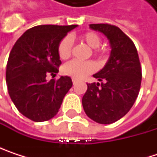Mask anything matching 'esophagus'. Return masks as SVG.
Masks as SVG:
<instances>
[{
    "label": "esophagus",
    "instance_id": "34e87169",
    "mask_svg": "<svg viewBox=\"0 0 157 157\" xmlns=\"http://www.w3.org/2000/svg\"><path fill=\"white\" fill-rule=\"evenodd\" d=\"M77 82H78V80L73 78V83H74V84H75V83H77Z\"/></svg>",
    "mask_w": 157,
    "mask_h": 157
}]
</instances>
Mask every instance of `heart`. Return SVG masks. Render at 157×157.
I'll use <instances>...</instances> for the list:
<instances>
[{"label":"heart","instance_id":"obj_1","mask_svg":"<svg viewBox=\"0 0 157 157\" xmlns=\"http://www.w3.org/2000/svg\"><path fill=\"white\" fill-rule=\"evenodd\" d=\"M80 40L82 43H84L88 47L94 49V52L96 54L103 53V51L97 49L101 44V38L97 33L94 32L85 33L80 36ZM72 48H73L72 40L69 37L63 38L58 47V53L60 58L63 60L68 59L71 56ZM94 70V64L91 61L80 62L76 60H73L63 66V73L65 75L71 76L75 79L83 78L86 75L93 73Z\"/></svg>","mask_w":157,"mask_h":157}]
</instances>
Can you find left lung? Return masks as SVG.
Segmentation results:
<instances>
[{"mask_svg": "<svg viewBox=\"0 0 157 157\" xmlns=\"http://www.w3.org/2000/svg\"><path fill=\"white\" fill-rule=\"evenodd\" d=\"M109 41L111 52L105 65L93 76L100 82L87 83L82 104L86 115L98 124H109L124 116L140 90L142 70L134 43L118 27L90 24Z\"/></svg>", "mask_w": 157, "mask_h": 157, "instance_id": "left-lung-1", "label": "left lung"}]
</instances>
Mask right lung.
I'll list each match as a JSON object with an SVG mask.
<instances>
[{
    "label": "right lung",
    "mask_w": 157,
    "mask_h": 157,
    "mask_svg": "<svg viewBox=\"0 0 157 157\" xmlns=\"http://www.w3.org/2000/svg\"><path fill=\"white\" fill-rule=\"evenodd\" d=\"M77 26H35L13 45L6 67V83L13 103L25 117L44 122L57 114L73 82L69 76L48 82L46 75L59 72V44Z\"/></svg>",
    "instance_id": "obj_1"
}]
</instances>
